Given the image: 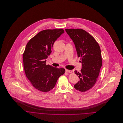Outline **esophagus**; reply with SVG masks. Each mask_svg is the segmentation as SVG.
I'll use <instances>...</instances> for the list:
<instances>
[{
  "instance_id": "obj_1",
  "label": "esophagus",
  "mask_w": 123,
  "mask_h": 123,
  "mask_svg": "<svg viewBox=\"0 0 123 123\" xmlns=\"http://www.w3.org/2000/svg\"><path fill=\"white\" fill-rule=\"evenodd\" d=\"M65 71H66V72H68V73H71V72H72V70H67V69H66V70H65Z\"/></svg>"
}]
</instances>
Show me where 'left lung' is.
<instances>
[{"mask_svg": "<svg viewBox=\"0 0 123 123\" xmlns=\"http://www.w3.org/2000/svg\"><path fill=\"white\" fill-rule=\"evenodd\" d=\"M65 31L73 41L78 57H80L82 69L80 72L75 70L80 81L74 87L85 92L96 83L102 65L101 50L94 38L81 29H66Z\"/></svg>", "mask_w": 123, "mask_h": 123, "instance_id": "obj_1", "label": "left lung"}]
</instances>
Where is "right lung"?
I'll use <instances>...</instances> for the list:
<instances>
[{
  "label": "right lung",
  "mask_w": 123,
  "mask_h": 123,
  "mask_svg": "<svg viewBox=\"0 0 123 123\" xmlns=\"http://www.w3.org/2000/svg\"><path fill=\"white\" fill-rule=\"evenodd\" d=\"M64 33L62 29L43 30L26 44L23 55L24 70L33 86L39 91L46 92L52 89L58 78L65 72L62 68L46 64L54 43Z\"/></svg>",
  "instance_id": "1"
}]
</instances>
